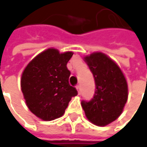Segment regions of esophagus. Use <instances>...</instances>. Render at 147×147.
<instances>
[{"label": "esophagus", "mask_w": 147, "mask_h": 147, "mask_svg": "<svg viewBox=\"0 0 147 147\" xmlns=\"http://www.w3.org/2000/svg\"><path fill=\"white\" fill-rule=\"evenodd\" d=\"M76 89L78 90L79 94H80V92H81V90H80V86H79V85H77V86H76Z\"/></svg>", "instance_id": "obj_1"}]
</instances>
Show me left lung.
Instances as JSON below:
<instances>
[{"mask_svg": "<svg viewBox=\"0 0 147 147\" xmlns=\"http://www.w3.org/2000/svg\"><path fill=\"white\" fill-rule=\"evenodd\" d=\"M84 60L94 75L96 88L93 99L83 100L81 105L90 122L105 126L121 115L128 98L127 82L120 67L107 55L94 53Z\"/></svg>", "mask_w": 147, "mask_h": 147, "instance_id": "8db88e82", "label": "left lung"}]
</instances>
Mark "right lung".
<instances>
[{
  "label": "right lung",
  "instance_id": "add662e5",
  "mask_svg": "<svg viewBox=\"0 0 147 147\" xmlns=\"http://www.w3.org/2000/svg\"><path fill=\"white\" fill-rule=\"evenodd\" d=\"M72 52L48 48L33 58L22 75L21 87L28 109L43 121L61 117L78 91L68 83L67 63Z\"/></svg>",
  "mask_w": 147,
  "mask_h": 147
}]
</instances>
